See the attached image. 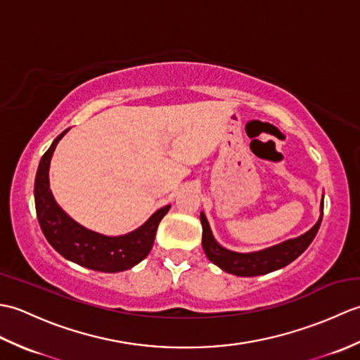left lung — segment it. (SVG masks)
<instances>
[{
    "label": "left lung",
    "mask_w": 360,
    "mask_h": 360,
    "mask_svg": "<svg viewBox=\"0 0 360 360\" xmlns=\"http://www.w3.org/2000/svg\"><path fill=\"white\" fill-rule=\"evenodd\" d=\"M323 217V198L320 202V217L317 223L312 226L308 232L283 241L275 246L266 248L257 252H233L221 246L212 233L209 221L205 218L204 212H201V224H202V249L205 255L213 264H217L221 269L238 275V277H257V275H264L274 271H278L281 267L292 263L297 257H300L304 250L308 249L309 244L314 240L316 233L319 232L320 223Z\"/></svg>",
    "instance_id": "8db88e82"
}]
</instances>
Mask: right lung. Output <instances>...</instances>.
Listing matches in <instances>:
<instances>
[{
	"instance_id": "1",
	"label": "right lung",
	"mask_w": 360,
	"mask_h": 360,
	"mask_svg": "<svg viewBox=\"0 0 360 360\" xmlns=\"http://www.w3.org/2000/svg\"><path fill=\"white\" fill-rule=\"evenodd\" d=\"M70 128L53 139L44 153L35 176V209L41 231L51 246L60 255L88 269L98 272H122L131 269L150 254L160 219L170 210V205L156 210L136 231L108 236L97 233L74 221L57 204L49 184V167L53 151Z\"/></svg>"
}]
</instances>
